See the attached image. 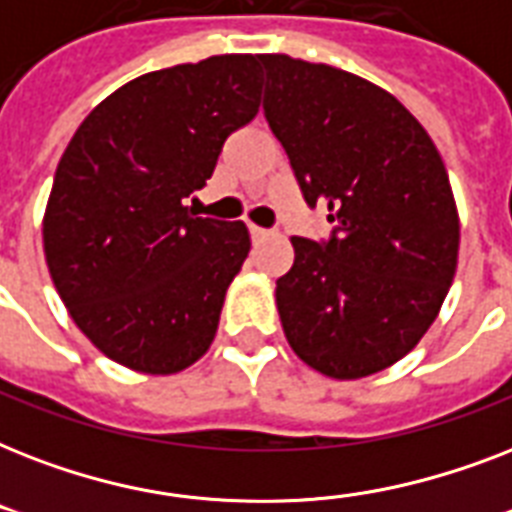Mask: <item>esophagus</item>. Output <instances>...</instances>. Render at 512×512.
Here are the masks:
<instances>
[{
  "label": "esophagus",
  "mask_w": 512,
  "mask_h": 512,
  "mask_svg": "<svg viewBox=\"0 0 512 512\" xmlns=\"http://www.w3.org/2000/svg\"><path fill=\"white\" fill-rule=\"evenodd\" d=\"M249 233H252V239L255 241L268 239V236H271V231H268V228H263V225H249Z\"/></svg>",
  "instance_id": "34e87169"
}]
</instances>
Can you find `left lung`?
<instances>
[{
    "mask_svg": "<svg viewBox=\"0 0 512 512\" xmlns=\"http://www.w3.org/2000/svg\"><path fill=\"white\" fill-rule=\"evenodd\" d=\"M263 111L327 241L295 236L276 281L289 345L335 380L388 369L422 340L452 287L460 217L438 148L390 92L327 63L257 55Z\"/></svg>",
    "mask_w": 512,
    "mask_h": 512,
    "instance_id": "obj_1",
    "label": "left lung"
}]
</instances>
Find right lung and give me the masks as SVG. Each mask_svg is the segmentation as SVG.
Here are the masks:
<instances>
[{"instance_id": "1", "label": "right lung", "mask_w": 512, "mask_h": 512, "mask_svg": "<svg viewBox=\"0 0 512 512\" xmlns=\"http://www.w3.org/2000/svg\"><path fill=\"white\" fill-rule=\"evenodd\" d=\"M257 108V55H212L111 92L60 156L44 257L76 327L116 364L175 374L215 340L249 231L188 199Z\"/></svg>"}]
</instances>
